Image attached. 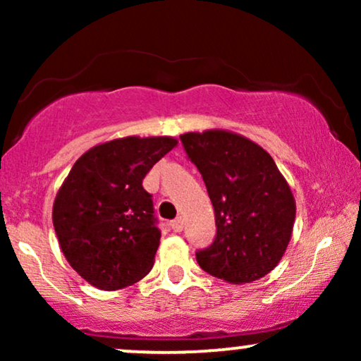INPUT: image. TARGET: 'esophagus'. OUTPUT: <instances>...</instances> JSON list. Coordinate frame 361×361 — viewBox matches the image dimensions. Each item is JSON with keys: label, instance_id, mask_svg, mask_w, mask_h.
<instances>
[{"label": "esophagus", "instance_id": "esophagus-1", "mask_svg": "<svg viewBox=\"0 0 361 361\" xmlns=\"http://www.w3.org/2000/svg\"><path fill=\"white\" fill-rule=\"evenodd\" d=\"M171 229L175 231V233H181V231H183V219L176 217L175 221H171Z\"/></svg>", "mask_w": 361, "mask_h": 361}]
</instances>
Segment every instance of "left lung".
Wrapping results in <instances>:
<instances>
[{"instance_id": "left-lung-1", "label": "left lung", "mask_w": 361, "mask_h": 361, "mask_svg": "<svg viewBox=\"0 0 361 361\" xmlns=\"http://www.w3.org/2000/svg\"><path fill=\"white\" fill-rule=\"evenodd\" d=\"M215 212L214 243L197 251L200 268L233 285L268 275L287 250L295 200L273 157L229 130L180 135Z\"/></svg>"}]
</instances>
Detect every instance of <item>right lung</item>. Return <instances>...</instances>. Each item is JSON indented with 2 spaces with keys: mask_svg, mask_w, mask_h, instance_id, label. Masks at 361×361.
I'll return each mask as SVG.
<instances>
[{
  "mask_svg": "<svg viewBox=\"0 0 361 361\" xmlns=\"http://www.w3.org/2000/svg\"><path fill=\"white\" fill-rule=\"evenodd\" d=\"M176 144L166 135L98 144L74 163L57 192L52 222L59 246L93 287L126 288L151 271L161 231L142 180Z\"/></svg>",
  "mask_w": 361,
  "mask_h": 361,
  "instance_id": "obj_1",
  "label": "right lung"
}]
</instances>
